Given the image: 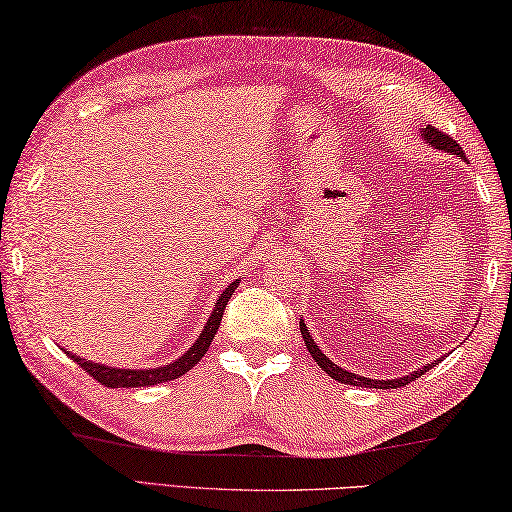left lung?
<instances>
[{
	"instance_id": "1",
	"label": "left lung",
	"mask_w": 512,
	"mask_h": 512,
	"mask_svg": "<svg viewBox=\"0 0 512 512\" xmlns=\"http://www.w3.org/2000/svg\"><path fill=\"white\" fill-rule=\"evenodd\" d=\"M422 138H424L426 142H429L431 147H435V149H442V152H447V154H456V156H460V158H465L463 147H460L454 138H449L447 133H442V131H438L435 127H431V124H429V127H426V129H422ZM299 331H301V338H304V342H306V349L311 351V356L315 358V363L320 365L322 370L331 376V379L340 381V383H347V385H358V388H379V390L401 388V385H408L410 381L420 379V376H422L424 372H429L431 367L438 365V360H435V363L424 365V367H420V370L413 372V374L399 376V379H385V381H383V379H381V381H379V379H367V376H360V374L342 370V367L335 365L331 358H326V356L322 354V349L315 345L313 335L308 333V326H306L304 322H299Z\"/></svg>"
}]
</instances>
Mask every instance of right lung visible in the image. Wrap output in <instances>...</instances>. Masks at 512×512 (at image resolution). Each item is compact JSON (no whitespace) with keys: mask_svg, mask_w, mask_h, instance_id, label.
Wrapping results in <instances>:
<instances>
[{"mask_svg":"<svg viewBox=\"0 0 512 512\" xmlns=\"http://www.w3.org/2000/svg\"><path fill=\"white\" fill-rule=\"evenodd\" d=\"M238 283L240 281L236 279L224 288L220 299H217L211 317H208L204 331L199 333V338L192 342V347L186 351V354L179 356L177 360H172V363L161 365V367H149V370H120V367L92 363V360L81 358L77 354H70V351H65V354L70 356L74 363L81 367V370H86L97 383L106 385V388H142V385H156V383L179 379V376L190 372L192 367L199 363L201 356L206 354L208 347H211L215 333H217V329H220L224 308H226V304H229L233 290L238 288Z\"/></svg>","mask_w":512,"mask_h":512,"instance_id":"obj_1","label":"right lung"}]
</instances>
